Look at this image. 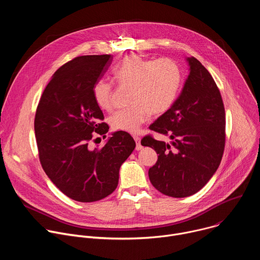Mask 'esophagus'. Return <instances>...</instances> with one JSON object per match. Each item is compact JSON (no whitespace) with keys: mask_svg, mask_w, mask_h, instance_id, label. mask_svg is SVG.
<instances>
[{"mask_svg":"<svg viewBox=\"0 0 260 260\" xmlns=\"http://www.w3.org/2000/svg\"><path fill=\"white\" fill-rule=\"evenodd\" d=\"M133 137H134V140L136 141V144H137L136 149H137V150L142 149V145H141V143H140V137H139V136H136V135H134Z\"/></svg>","mask_w":260,"mask_h":260,"instance_id":"1","label":"esophagus"}]
</instances>
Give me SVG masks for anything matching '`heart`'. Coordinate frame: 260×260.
<instances>
[{"mask_svg": "<svg viewBox=\"0 0 260 260\" xmlns=\"http://www.w3.org/2000/svg\"><path fill=\"white\" fill-rule=\"evenodd\" d=\"M112 76L120 86H129L126 108L109 118L114 131L136 133L151 115H161L172 108L182 85V72L171 58L148 59L140 55L124 57L112 70ZM111 83L100 79L92 86V98L102 110L112 107Z\"/></svg>", "mask_w": 260, "mask_h": 260, "instance_id": "obj_1", "label": "heart"}]
</instances>
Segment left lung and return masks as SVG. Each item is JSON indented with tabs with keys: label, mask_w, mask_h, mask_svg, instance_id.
<instances>
[{
	"label": "left lung",
	"mask_w": 260,
	"mask_h": 260,
	"mask_svg": "<svg viewBox=\"0 0 260 260\" xmlns=\"http://www.w3.org/2000/svg\"><path fill=\"white\" fill-rule=\"evenodd\" d=\"M189 76L181 94L149 128L171 143L145 136L141 144L158 154L148 171L161 193L186 198L201 190L217 171L225 147V111L218 86L196 57L187 58Z\"/></svg>",
	"instance_id": "1"
}]
</instances>
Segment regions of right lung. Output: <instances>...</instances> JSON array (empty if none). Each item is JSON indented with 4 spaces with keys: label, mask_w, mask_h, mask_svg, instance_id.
<instances>
[{
    "label": "right lung",
    "mask_w": 260,
    "mask_h": 260,
    "mask_svg": "<svg viewBox=\"0 0 260 260\" xmlns=\"http://www.w3.org/2000/svg\"><path fill=\"white\" fill-rule=\"evenodd\" d=\"M113 55H82L62 64L45 87L36 110L35 135L41 166L55 186L70 199L91 203L112 193L120 166L136 143L116 132L103 147L90 148L109 125L92 98V86Z\"/></svg>",
    "instance_id": "right-lung-1"
}]
</instances>
